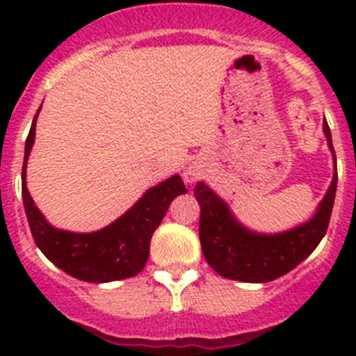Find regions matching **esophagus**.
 <instances>
[{"label": "esophagus", "mask_w": 356, "mask_h": 356, "mask_svg": "<svg viewBox=\"0 0 356 356\" xmlns=\"http://www.w3.org/2000/svg\"><path fill=\"white\" fill-rule=\"evenodd\" d=\"M184 176H185V181H188V184H193V181H196V178H197L196 172H193V171H187Z\"/></svg>", "instance_id": "34e87169"}]
</instances>
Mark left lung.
<instances>
[{
    "instance_id": "1",
    "label": "left lung",
    "mask_w": 356,
    "mask_h": 356,
    "mask_svg": "<svg viewBox=\"0 0 356 356\" xmlns=\"http://www.w3.org/2000/svg\"><path fill=\"white\" fill-rule=\"evenodd\" d=\"M323 131L335 160L328 122ZM337 191V160L332 185L307 222L280 234H257L237 221L226 201L209 185L197 181L194 194L200 203V241L207 262L228 280L246 284H266L292 271L303 262L325 237Z\"/></svg>"
}]
</instances>
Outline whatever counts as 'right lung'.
Wrapping results in <instances>:
<instances>
[{
	"instance_id": "obj_1",
	"label": "right lung",
	"mask_w": 356,
	"mask_h": 356,
	"mask_svg": "<svg viewBox=\"0 0 356 356\" xmlns=\"http://www.w3.org/2000/svg\"><path fill=\"white\" fill-rule=\"evenodd\" d=\"M37 115L39 112L33 118L24 144L21 175L24 212L37 248L62 271L90 284H106L139 275L149 257L151 235L162 222L171 201L187 193L181 178L175 175L147 188L128 212L97 232L74 234L55 228L37 209L26 188V162L35 143Z\"/></svg>"
}]
</instances>
